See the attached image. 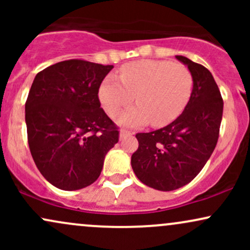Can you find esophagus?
<instances>
[{
	"label": "esophagus",
	"instance_id": "obj_1",
	"mask_svg": "<svg viewBox=\"0 0 250 250\" xmlns=\"http://www.w3.org/2000/svg\"><path fill=\"white\" fill-rule=\"evenodd\" d=\"M134 133L133 131H129V130H125V129H122L121 131H120V139H122V137L125 136H128V135H133Z\"/></svg>",
	"mask_w": 250,
	"mask_h": 250
}]
</instances>
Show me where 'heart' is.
Wrapping results in <instances>:
<instances>
[{
  "instance_id": "1",
  "label": "heart",
  "mask_w": 250,
  "mask_h": 250,
  "mask_svg": "<svg viewBox=\"0 0 250 250\" xmlns=\"http://www.w3.org/2000/svg\"><path fill=\"white\" fill-rule=\"evenodd\" d=\"M193 91V76L186 65L163 60H142L128 63L120 70V80L109 76L102 82L99 97L103 109L116 117L133 103L139 105L120 117L127 125H142L151 120L162 127L176 120Z\"/></svg>"
}]
</instances>
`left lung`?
I'll return each instance as SVG.
<instances>
[{"label": "left lung", "instance_id": "obj_1", "mask_svg": "<svg viewBox=\"0 0 250 250\" xmlns=\"http://www.w3.org/2000/svg\"><path fill=\"white\" fill-rule=\"evenodd\" d=\"M176 59L193 76L188 104L166 127L137 133L139 148L131 155L137 179L161 191L183 187L202 170L216 147L223 113L222 96L210 71L185 56Z\"/></svg>", "mask_w": 250, "mask_h": 250}]
</instances>
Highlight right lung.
Segmentation results:
<instances>
[{"label": "right lung", "instance_id": "right-lung-1", "mask_svg": "<svg viewBox=\"0 0 250 250\" xmlns=\"http://www.w3.org/2000/svg\"><path fill=\"white\" fill-rule=\"evenodd\" d=\"M113 65L67 60L34 79L25 102L28 145L44 179L62 190L99 179L105 154L119 142V127L99 100Z\"/></svg>", "mask_w": 250, "mask_h": 250}]
</instances>
